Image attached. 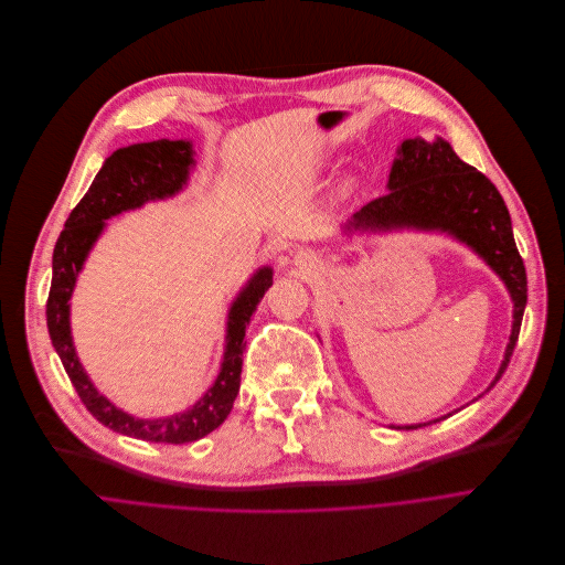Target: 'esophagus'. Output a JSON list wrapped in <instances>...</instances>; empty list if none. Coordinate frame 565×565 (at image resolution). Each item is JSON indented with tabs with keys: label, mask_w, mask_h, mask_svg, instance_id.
I'll use <instances>...</instances> for the list:
<instances>
[{
	"label": "esophagus",
	"mask_w": 565,
	"mask_h": 565,
	"mask_svg": "<svg viewBox=\"0 0 565 565\" xmlns=\"http://www.w3.org/2000/svg\"><path fill=\"white\" fill-rule=\"evenodd\" d=\"M296 263H307V254L298 252V254H296Z\"/></svg>",
	"instance_id": "esophagus-1"
}]
</instances>
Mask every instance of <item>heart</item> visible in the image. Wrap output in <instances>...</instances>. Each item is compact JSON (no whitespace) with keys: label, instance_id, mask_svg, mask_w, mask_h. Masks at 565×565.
Returning <instances> with one entry per match:
<instances>
[{"label":"heart","instance_id":"obj_1","mask_svg":"<svg viewBox=\"0 0 565 565\" xmlns=\"http://www.w3.org/2000/svg\"><path fill=\"white\" fill-rule=\"evenodd\" d=\"M352 186H354V180L345 178V180L338 182V193H350V191H352Z\"/></svg>","mask_w":565,"mask_h":565}]
</instances>
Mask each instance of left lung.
I'll return each instance as SVG.
<instances>
[{"mask_svg": "<svg viewBox=\"0 0 565 565\" xmlns=\"http://www.w3.org/2000/svg\"><path fill=\"white\" fill-rule=\"evenodd\" d=\"M396 153L387 180L390 191L356 211L343 234H390L398 230L445 234L470 247L503 280L512 300V331L501 367L486 390L490 392L510 363L527 302L525 267L514 243L508 206L497 186L481 171L466 164L443 138L431 142L423 138L403 140ZM447 416L452 414L392 427L418 429Z\"/></svg>", "mask_w": 565, "mask_h": 565, "instance_id": "1", "label": "left lung"}]
</instances>
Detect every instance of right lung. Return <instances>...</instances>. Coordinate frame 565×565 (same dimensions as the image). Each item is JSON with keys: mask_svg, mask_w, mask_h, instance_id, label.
Wrapping results in <instances>:
<instances>
[{"mask_svg": "<svg viewBox=\"0 0 565 565\" xmlns=\"http://www.w3.org/2000/svg\"><path fill=\"white\" fill-rule=\"evenodd\" d=\"M193 156L191 140L167 138L113 151L86 195L71 211L53 249V280L46 302V324L53 348L82 403L102 425L149 443H193L220 427L230 416L241 390L243 352L247 345L245 331L252 322V313L274 282L271 267H260L234 298L227 313L220 372L211 387L189 409L162 418H138L97 392L73 345L68 300L93 245L106 230V220L140 209L147 202L178 195L189 184L191 169L195 167Z\"/></svg>", "mask_w": 565, "mask_h": 565, "instance_id": "1", "label": "right lung"}]
</instances>
